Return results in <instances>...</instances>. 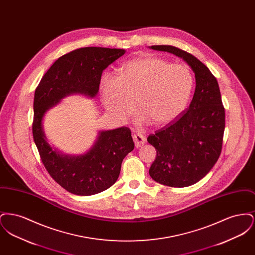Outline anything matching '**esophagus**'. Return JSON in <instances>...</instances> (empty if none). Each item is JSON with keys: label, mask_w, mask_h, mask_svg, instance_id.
I'll list each match as a JSON object with an SVG mask.
<instances>
[{"label": "esophagus", "mask_w": 255, "mask_h": 255, "mask_svg": "<svg viewBox=\"0 0 255 255\" xmlns=\"http://www.w3.org/2000/svg\"><path fill=\"white\" fill-rule=\"evenodd\" d=\"M133 141H134V145L136 148H139V147H142V146L145 144L146 138L145 136L141 133H134L133 135Z\"/></svg>", "instance_id": "1"}]
</instances>
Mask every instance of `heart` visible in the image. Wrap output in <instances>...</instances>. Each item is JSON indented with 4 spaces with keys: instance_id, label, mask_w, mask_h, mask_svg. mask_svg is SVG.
Here are the masks:
<instances>
[{
    "instance_id": "heart-1",
    "label": "heart",
    "mask_w": 255,
    "mask_h": 255,
    "mask_svg": "<svg viewBox=\"0 0 255 255\" xmlns=\"http://www.w3.org/2000/svg\"><path fill=\"white\" fill-rule=\"evenodd\" d=\"M193 88L194 77L187 66L144 54L122 64L118 77L103 75L99 94L114 119L123 122L129 118L135 101L139 122L163 127L182 116Z\"/></svg>"
}]
</instances>
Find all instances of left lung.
I'll use <instances>...</instances> for the list:
<instances>
[{"label": "left lung", "mask_w": 255, "mask_h": 255, "mask_svg": "<svg viewBox=\"0 0 255 255\" xmlns=\"http://www.w3.org/2000/svg\"><path fill=\"white\" fill-rule=\"evenodd\" d=\"M182 58L193 71L194 96L176 122L150 134L157 155L149 175L160 184L186 187L202 180L218 160L225 131V109L218 82L194 55L173 46H151Z\"/></svg>", "instance_id": "1"}]
</instances>
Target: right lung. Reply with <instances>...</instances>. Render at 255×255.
I'll use <instances>...</instances> for the list:
<instances>
[{"instance_id":"obj_1","label":"right lung","mask_w":255,"mask_h":255,"mask_svg":"<svg viewBox=\"0 0 255 255\" xmlns=\"http://www.w3.org/2000/svg\"><path fill=\"white\" fill-rule=\"evenodd\" d=\"M125 49L87 47L58 58L42 77L34 94L33 139L51 178L73 194L100 193L119 179L123 158L134 143L127 127L98 131L92 147L80 155L64 154L49 144L43 122L49 110L72 95L97 97L103 71Z\"/></svg>"}]
</instances>
